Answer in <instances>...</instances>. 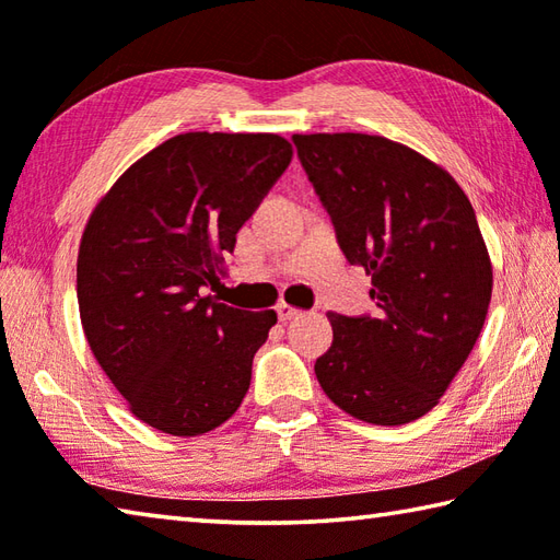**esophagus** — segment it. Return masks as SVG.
<instances>
[{
  "mask_svg": "<svg viewBox=\"0 0 560 560\" xmlns=\"http://www.w3.org/2000/svg\"><path fill=\"white\" fill-rule=\"evenodd\" d=\"M275 310H278V317H280V322L295 319V317H300V315H302V310L288 305V302H278V307H275Z\"/></svg>",
  "mask_w": 560,
  "mask_h": 560,
  "instance_id": "34e87169",
  "label": "esophagus"
}]
</instances>
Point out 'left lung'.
Here are the masks:
<instances>
[{"mask_svg":"<svg viewBox=\"0 0 560 560\" xmlns=\"http://www.w3.org/2000/svg\"><path fill=\"white\" fill-rule=\"evenodd\" d=\"M337 229L371 278L376 317L329 312L317 381L345 413L406 425L438 406L475 349L492 260L467 194L443 166L381 135H292Z\"/></svg>","mask_w":560,"mask_h":560,"instance_id":"1","label":"left lung"}]
</instances>
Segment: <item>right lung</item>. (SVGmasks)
<instances>
[{"mask_svg":"<svg viewBox=\"0 0 560 560\" xmlns=\"http://www.w3.org/2000/svg\"><path fill=\"white\" fill-rule=\"evenodd\" d=\"M272 132H184L127 166L88 219L78 310L88 347L142 423L194 438L223 425L250 386L275 310L223 305L235 233L288 170Z\"/></svg>","mask_w":560,"mask_h":560,"instance_id":"obj_1","label":"right lung"}]
</instances>
